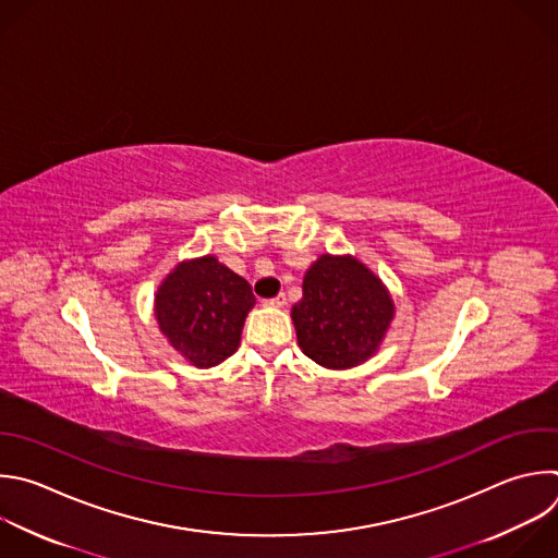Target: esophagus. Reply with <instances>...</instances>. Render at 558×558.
<instances>
[{"label": "esophagus", "mask_w": 558, "mask_h": 558, "mask_svg": "<svg viewBox=\"0 0 558 558\" xmlns=\"http://www.w3.org/2000/svg\"><path fill=\"white\" fill-rule=\"evenodd\" d=\"M284 304H287V295H284V293H278L276 298L265 300V306H274V308H280V306H284Z\"/></svg>", "instance_id": "34e87169"}]
</instances>
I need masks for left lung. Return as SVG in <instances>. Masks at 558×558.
I'll return each instance as SVG.
<instances>
[{
  "label": "left lung",
  "instance_id": "8db88e82",
  "mask_svg": "<svg viewBox=\"0 0 558 558\" xmlns=\"http://www.w3.org/2000/svg\"><path fill=\"white\" fill-rule=\"evenodd\" d=\"M395 317L386 284L352 256L322 254L306 271L291 319L302 352L330 369L373 356Z\"/></svg>",
  "mask_w": 558,
  "mask_h": 558
}]
</instances>
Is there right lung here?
<instances>
[{"label":"right lung","mask_w":558,"mask_h":558,"mask_svg":"<svg viewBox=\"0 0 558 558\" xmlns=\"http://www.w3.org/2000/svg\"><path fill=\"white\" fill-rule=\"evenodd\" d=\"M256 304L245 278L215 256L179 263L155 293V319L168 343L197 367L236 352L247 313Z\"/></svg>","instance_id":"right-lung-1"}]
</instances>
